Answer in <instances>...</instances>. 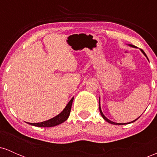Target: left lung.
Returning <instances> with one entry per match:
<instances>
[{"instance_id": "obj_1", "label": "left lung", "mask_w": 157, "mask_h": 157, "mask_svg": "<svg viewBox=\"0 0 157 157\" xmlns=\"http://www.w3.org/2000/svg\"><path fill=\"white\" fill-rule=\"evenodd\" d=\"M129 46H131V47H133V48H137L136 47V46H133V45H129ZM140 51H141L142 53H143V55L145 56V57H147V60H148V58H147V55H145V52H144V51L142 49H140ZM149 61V60H148ZM99 109H100V114H101V116L102 117V118L104 119V120H105L106 122H109V123H111V124H113V125H126V124H129V123H132V122H135L136 121V120H137L138 119H139V117H139L138 118H136V120H133V121H131V122H126V123H118V122H113V121H111V120H109V119H108L107 117H106L105 116V115L103 114V113L102 112V110H101V108H100V101H99Z\"/></svg>"}]
</instances>
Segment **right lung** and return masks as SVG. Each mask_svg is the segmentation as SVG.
<instances>
[{
	"label": "right lung",
	"instance_id": "1",
	"mask_svg": "<svg viewBox=\"0 0 157 157\" xmlns=\"http://www.w3.org/2000/svg\"><path fill=\"white\" fill-rule=\"evenodd\" d=\"M73 100H74V97H72V98L71 99V100L68 102V104L66 105V107H65V109L63 110V111H61L58 115H57V116L55 117L42 122H36V123H30V122H28V124H29V125H31L37 126V127H42V128L54 127V126L60 125V124L64 122L66 120H67L68 117H69Z\"/></svg>",
	"mask_w": 157,
	"mask_h": 157
}]
</instances>
